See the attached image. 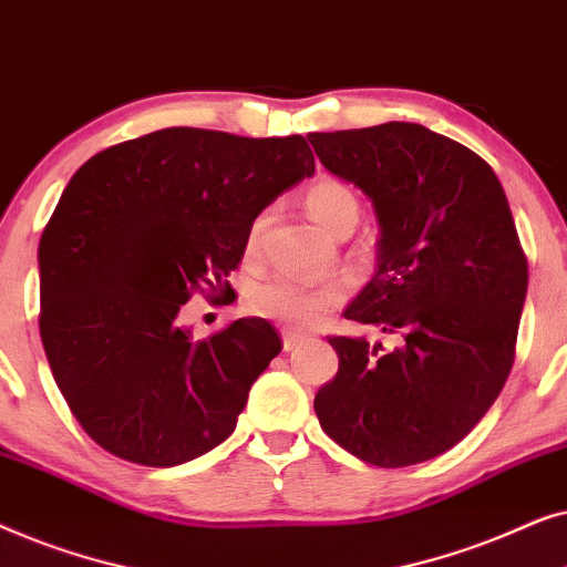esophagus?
<instances>
[{
	"label": "esophagus",
	"mask_w": 567,
	"mask_h": 567,
	"mask_svg": "<svg viewBox=\"0 0 567 567\" xmlns=\"http://www.w3.org/2000/svg\"><path fill=\"white\" fill-rule=\"evenodd\" d=\"M301 346V338L293 336V332H286L284 336V351H293V348Z\"/></svg>",
	"instance_id": "34e87169"
}]
</instances>
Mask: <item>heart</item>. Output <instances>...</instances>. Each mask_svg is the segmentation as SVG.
Segmentation results:
<instances>
[{
    "mask_svg": "<svg viewBox=\"0 0 567 567\" xmlns=\"http://www.w3.org/2000/svg\"><path fill=\"white\" fill-rule=\"evenodd\" d=\"M305 206L309 216L332 235H348L361 216V200L355 190L330 175L317 177L307 185ZM262 229H266V214L255 216L247 229V255L258 252ZM343 284L338 281H305V278L281 274L255 284L247 293V307L255 315L268 317L291 330H309L343 301Z\"/></svg>",
    "mask_w": 567,
    "mask_h": 567,
    "instance_id": "obj_1",
    "label": "heart"
}]
</instances>
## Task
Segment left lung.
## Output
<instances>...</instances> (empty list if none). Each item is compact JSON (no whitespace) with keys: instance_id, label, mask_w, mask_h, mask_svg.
Returning a JSON list of instances; mask_svg holds the SVG:
<instances>
[{"instance_id":"left-lung-1","label":"left lung","mask_w":567,"mask_h":567,"mask_svg":"<svg viewBox=\"0 0 567 567\" xmlns=\"http://www.w3.org/2000/svg\"><path fill=\"white\" fill-rule=\"evenodd\" d=\"M379 221L377 274L346 320L394 348L332 336L338 374L315 394L322 431L377 467L433 460L475 429L516 355L529 266L493 167L421 123L309 134Z\"/></svg>"}]
</instances>
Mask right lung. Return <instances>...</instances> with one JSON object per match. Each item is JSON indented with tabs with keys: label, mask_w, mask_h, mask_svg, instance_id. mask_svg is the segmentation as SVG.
Masks as SVG:
<instances>
[{
	"label": "right lung",
	"mask_w": 567,
	"mask_h": 567,
	"mask_svg": "<svg viewBox=\"0 0 567 567\" xmlns=\"http://www.w3.org/2000/svg\"><path fill=\"white\" fill-rule=\"evenodd\" d=\"M312 173L305 136L185 126L76 169L38 247V328L69 410L105 452L175 467L235 431L281 338L245 317L193 340L177 315L196 291L229 297L255 216Z\"/></svg>",
	"instance_id": "obj_1"
}]
</instances>
